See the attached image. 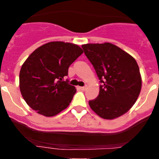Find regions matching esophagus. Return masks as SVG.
<instances>
[{"mask_svg": "<svg viewBox=\"0 0 159 159\" xmlns=\"http://www.w3.org/2000/svg\"><path fill=\"white\" fill-rule=\"evenodd\" d=\"M79 88L82 90H86V88H87V86H84V87H79Z\"/></svg>", "mask_w": 159, "mask_h": 159, "instance_id": "1", "label": "esophagus"}]
</instances>
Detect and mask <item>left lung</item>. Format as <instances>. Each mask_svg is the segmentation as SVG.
Here are the masks:
<instances>
[{
    "mask_svg": "<svg viewBox=\"0 0 159 159\" xmlns=\"http://www.w3.org/2000/svg\"><path fill=\"white\" fill-rule=\"evenodd\" d=\"M81 47L101 83L98 96L89 101L91 109L106 120L122 116L135 103L141 89L136 61L111 43L86 44Z\"/></svg>",
    "mask_w": 159,
    "mask_h": 159,
    "instance_id": "left-lung-1",
    "label": "left lung"
}]
</instances>
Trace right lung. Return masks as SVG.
Wrapping results in <instances>:
<instances>
[{"label": "right lung", "mask_w": 159, "mask_h": 159, "mask_svg": "<svg viewBox=\"0 0 159 159\" xmlns=\"http://www.w3.org/2000/svg\"><path fill=\"white\" fill-rule=\"evenodd\" d=\"M82 54L77 45L51 42L27 57L20 70L19 87L33 110L53 116L69 106L76 89L64 78L68 75L69 66Z\"/></svg>", "instance_id": "add662e5"}]
</instances>
